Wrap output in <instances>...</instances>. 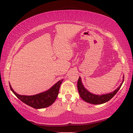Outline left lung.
I'll return each instance as SVG.
<instances>
[{
    "mask_svg": "<svg viewBox=\"0 0 133 133\" xmlns=\"http://www.w3.org/2000/svg\"><path fill=\"white\" fill-rule=\"evenodd\" d=\"M124 77L123 79V81L121 83L120 86L118 88L115 90L114 91H112L109 94H102V95H95L92 94L89 92L88 90H87L86 89L84 88V86L82 83L81 78L79 77L78 79V83H77V87L79 94L80 95V97L85 102L87 103H90L94 104H102L105 102H107V101L111 99L114 97V96L117 94V92L118 91L122 86V83H123Z\"/></svg>",
    "mask_w": 133,
    "mask_h": 133,
    "instance_id": "obj_1",
    "label": "left lung"
}]
</instances>
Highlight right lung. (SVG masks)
Wrapping results in <instances>:
<instances>
[{
  "instance_id": "obj_1",
  "label": "right lung",
  "mask_w": 133,
  "mask_h": 133,
  "mask_svg": "<svg viewBox=\"0 0 133 133\" xmlns=\"http://www.w3.org/2000/svg\"><path fill=\"white\" fill-rule=\"evenodd\" d=\"M63 79L59 81L47 91L34 95H21L14 91L10 84V89L16 97L22 102L34 109H42L49 107L54 102L59 94V90Z\"/></svg>"
}]
</instances>
